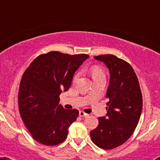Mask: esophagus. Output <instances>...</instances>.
Masks as SVG:
<instances>
[{
    "label": "esophagus",
    "mask_w": 160,
    "mask_h": 160,
    "mask_svg": "<svg viewBox=\"0 0 160 160\" xmlns=\"http://www.w3.org/2000/svg\"><path fill=\"white\" fill-rule=\"evenodd\" d=\"M79 114H80V117H88V114H86V113L83 112V111H80V112H79Z\"/></svg>",
    "instance_id": "esophagus-1"
}]
</instances>
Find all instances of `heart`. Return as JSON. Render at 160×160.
<instances>
[{"mask_svg":"<svg viewBox=\"0 0 160 160\" xmlns=\"http://www.w3.org/2000/svg\"><path fill=\"white\" fill-rule=\"evenodd\" d=\"M91 74H92V77H93V79L98 78V77H104V72H103V70L98 67H92ZM79 76H80V73L77 72V73L75 75V77H74V80H77V79H78Z\"/></svg>","mask_w":160,"mask_h":160,"instance_id":"1","label":"heart"}]
</instances>
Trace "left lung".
Wrapping results in <instances>:
<instances>
[{"instance_id":"left-lung-1","label":"left lung","mask_w":160,"mask_h":160,"mask_svg":"<svg viewBox=\"0 0 160 160\" xmlns=\"http://www.w3.org/2000/svg\"><path fill=\"white\" fill-rule=\"evenodd\" d=\"M108 68L110 81L106 98V116L99 117V124L90 132L96 146L111 149L125 143L135 131L142 110V96L133 68L114 55L94 56Z\"/></svg>"}]
</instances>
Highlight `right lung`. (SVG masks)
Here are the masks:
<instances>
[{
  "instance_id": "right-lung-1",
  "label": "right lung",
  "mask_w": 160,
  "mask_h": 160,
  "mask_svg": "<svg viewBox=\"0 0 160 160\" xmlns=\"http://www.w3.org/2000/svg\"><path fill=\"white\" fill-rule=\"evenodd\" d=\"M89 56L49 52L38 56L22 76L19 86L21 117L35 141L46 146L62 142L77 120V109H64L59 95L70 88L74 73Z\"/></svg>"
}]
</instances>
